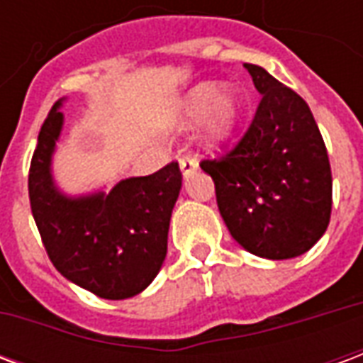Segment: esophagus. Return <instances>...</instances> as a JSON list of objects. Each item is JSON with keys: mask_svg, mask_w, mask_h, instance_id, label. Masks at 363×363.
<instances>
[{"mask_svg": "<svg viewBox=\"0 0 363 363\" xmlns=\"http://www.w3.org/2000/svg\"><path fill=\"white\" fill-rule=\"evenodd\" d=\"M179 165H181V171L182 174L186 177V174L190 173H194L198 169V163H196V159H192V157H181L179 159Z\"/></svg>", "mask_w": 363, "mask_h": 363, "instance_id": "esophagus-1", "label": "esophagus"}]
</instances>
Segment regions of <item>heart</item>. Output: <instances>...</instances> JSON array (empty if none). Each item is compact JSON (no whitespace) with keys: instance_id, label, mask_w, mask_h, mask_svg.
Returning <instances> with one entry per match:
<instances>
[{"instance_id":"b5f03b06","label":"heart","mask_w":363,"mask_h":363,"mask_svg":"<svg viewBox=\"0 0 363 363\" xmlns=\"http://www.w3.org/2000/svg\"><path fill=\"white\" fill-rule=\"evenodd\" d=\"M241 111V101L231 89L216 91L213 85H200L192 91L186 104L189 122H200L208 116L210 138L213 142H225L235 130Z\"/></svg>"}]
</instances>
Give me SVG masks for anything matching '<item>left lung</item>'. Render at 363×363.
Wrapping results in <instances>:
<instances>
[{
	"label": "left lung",
	"mask_w": 363,
	"mask_h": 363,
	"mask_svg": "<svg viewBox=\"0 0 363 363\" xmlns=\"http://www.w3.org/2000/svg\"><path fill=\"white\" fill-rule=\"evenodd\" d=\"M260 103L239 142L200 167L216 184L229 233L257 257L284 260L311 249L327 231L333 174L309 106L267 69L245 64Z\"/></svg>",
	"instance_id": "left-lung-1"
}]
</instances>
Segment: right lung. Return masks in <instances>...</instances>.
<instances>
[{
  "mask_svg": "<svg viewBox=\"0 0 363 363\" xmlns=\"http://www.w3.org/2000/svg\"><path fill=\"white\" fill-rule=\"evenodd\" d=\"M60 103L44 120L28 169L30 212L48 259L62 276L103 299L138 296L157 276L182 173L177 161L118 182L108 194L66 198L50 177L62 130Z\"/></svg>",
  "mask_w": 363,
  "mask_h": 363,
  "instance_id": "add662e5",
  "label": "right lung"
}]
</instances>
